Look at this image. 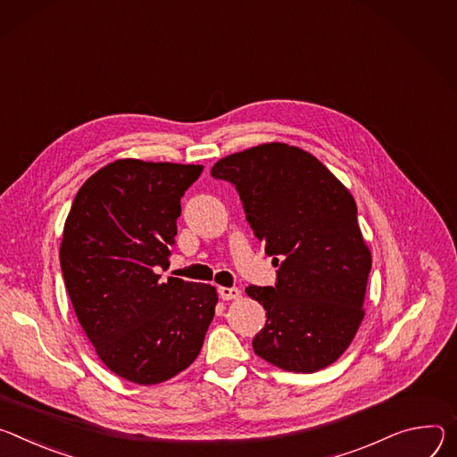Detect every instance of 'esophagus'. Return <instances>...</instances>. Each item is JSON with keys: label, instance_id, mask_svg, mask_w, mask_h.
I'll return each instance as SVG.
<instances>
[{"label": "esophagus", "instance_id": "obj_1", "mask_svg": "<svg viewBox=\"0 0 457 457\" xmlns=\"http://www.w3.org/2000/svg\"><path fill=\"white\" fill-rule=\"evenodd\" d=\"M220 297L223 301H230V299H237L241 295V290L237 287H220Z\"/></svg>", "mask_w": 457, "mask_h": 457}]
</instances>
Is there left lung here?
I'll return each instance as SVG.
<instances>
[{
    "mask_svg": "<svg viewBox=\"0 0 457 457\" xmlns=\"http://www.w3.org/2000/svg\"><path fill=\"white\" fill-rule=\"evenodd\" d=\"M211 174L236 187L250 228L279 267L274 287L245 288L267 311L254 352L288 372L332 365L363 321L372 267L352 194L320 160L287 143L236 152Z\"/></svg>",
    "mask_w": 457,
    "mask_h": 457,
    "instance_id": "obj_1",
    "label": "left lung"
}]
</instances>
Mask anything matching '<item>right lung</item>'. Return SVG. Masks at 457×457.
<instances>
[{"label": "right lung", "mask_w": 457, "mask_h": 457, "mask_svg": "<svg viewBox=\"0 0 457 457\" xmlns=\"http://www.w3.org/2000/svg\"><path fill=\"white\" fill-rule=\"evenodd\" d=\"M201 170L118 160L83 183L65 221L60 262L78 321L107 369L137 385L185 370L214 318L212 285L156 274Z\"/></svg>", "instance_id": "obj_1"}]
</instances>
